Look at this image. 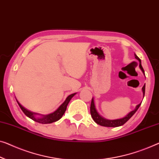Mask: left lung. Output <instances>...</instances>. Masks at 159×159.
I'll return each instance as SVG.
<instances>
[{"instance_id": "8db88e82", "label": "left lung", "mask_w": 159, "mask_h": 159, "mask_svg": "<svg viewBox=\"0 0 159 159\" xmlns=\"http://www.w3.org/2000/svg\"><path fill=\"white\" fill-rule=\"evenodd\" d=\"M134 55H135V58H136L137 60L139 61V67H140L141 70H142V72H143V73L144 74V70L141 66V59L139 58V57L136 55V54H134ZM142 91H143V95L144 97V95H145V85H144L143 88H142ZM141 104V103H139V105H137L136 106V108H135L134 111H131V112H130L128 115L125 116V117L120 118V119H116V120L106 119V118H103L101 116L99 115V113L97 112V111H96V106H95L93 98H92L91 103V108H90V109H91V116H92V118H93L94 121L96 122L97 124L102 125V126H106V127H118V126H120V125H124L125 122H127L128 120H129L130 118L133 116V115H134V113L136 112V111L139 109V108L140 107Z\"/></svg>"}]
</instances>
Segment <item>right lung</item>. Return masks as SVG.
<instances>
[{
	"instance_id": "right-lung-1",
	"label": "right lung",
	"mask_w": 159,
	"mask_h": 159,
	"mask_svg": "<svg viewBox=\"0 0 159 159\" xmlns=\"http://www.w3.org/2000/svg\"><path fill=\"white\" fill-rule=\"evenodd\" d=\"M75 95V93L69 95V96L66 98L64 102L61 104V105L58 107V109L54 111L53 113H50V114H48V115H41V116L39 117H35V116L40 115V114H38V113H33L31 111L27 110L26 108H25L23 106H21L20 103H19L17 100L16 101H17V102L18 103L19 106H20V108H21V110L23 111V112L25 113V115L26 116L31 118V119L34 120V121L40 123V124H51V123L56 122L63 116V115L64 114L65 111H66V108H67L68 103L70 102V99H71Z\"/></svg>"
}]
</instances>
